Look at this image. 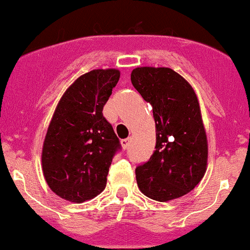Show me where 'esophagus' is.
Here are the masks:
<instances>
[{"mask_svg":"<svg viewBox=\"0 0 250 250\" xmlns=\"http://www.w3.org/2000/svg\"><path fill=\"white\" fill-rule=\"evenodd\" d=\"M131 140H132V138H131V137H127V138H124V140H122V145H123V147L125 148V149H126V148L130 147Z\"/></svg>","mask_w":250,"mask_h":250,"instance_id":"34e87169","label":"esophagus"}]
</instances>
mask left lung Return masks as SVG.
Here are the masks:
<instances>
[{
    "label": "left lung",
    "instance_id": "obj_1",
    "mask_svg": "<svg viewBox=\"0 0 250 250\" xmlns=\"http://www.w3.org/2000/svg\"><path fill=\"white\" fill-rule=\"evenodd\" d=\"M131 83L153 108L157 128L155 150L136 167L141 192L159 202L185 196L207 169L208 143L193 88L169 68L133 69Z\"/></svg>",
    "mask_w": 250,
    "mask_h": 250
}]
</instances>
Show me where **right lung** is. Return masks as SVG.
I'll use <instances>...</instances> for the list:
<instances>
[{"instance_id":"right-lung-1","label":"right lung","mask_w":250,"mask_h":250,"mask_svg":"<svg viewBox=\"0 0 250 250\" xmlns=\"http://www.w3.org/2000/svg\"><path fill=\"white\" fill-rule=\"evenodd\" d=\"M119 78L115 69L83 74L57 105L42 148V170L49 188L63 199L83 203L107 185L122 145L102 112Z\"/></svg>"}]
</instances>
